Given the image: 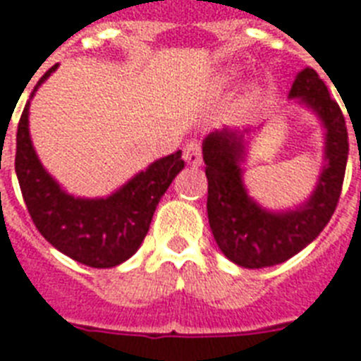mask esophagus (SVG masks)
Here are the masks:
<instances>
[{"label": "esophagus", "instance_id": "esophagus-1", "mask_svg": "<svg viewBox=\"0 0 361 361\" xmlns=\"http://www.w3.org/2000/svg\"><path fill=\"white\" fill-rule=\"evenodd\" d=\"M184 160L190 166H201L203 162V149H201V141L199 140H190L184 145Z\"/></svg>", "mask_w": 361, "mask_h": 361}]
</instances>
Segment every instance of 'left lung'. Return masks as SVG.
<instances>
[{"instance_id": "left-lung-1", "label": "left lung", "mask_w": 361, "mask_h": 361, "mask_svg": "<svg viewBox=\"0 0 361 361\" xmlns=\"http://www.w3.org/2000/svg\"><path fill=\"white\" fill-rule=\"evenodd\" d=\"M289 97H302L326 126L328 164L322 169L317 190L304 207L276 214L247 197L238 166L244 149L240 132L224 128L204 140L210 229L224 255L244 268L274 267L296 255L326 227L341 197L348 132L339 104L331 99L324 82L310 66L296 76Z\"/></svg>"}]
</instances>
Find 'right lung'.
<instances>
[{
	"label": "right lung",
	"instance_id": "add662e5",
	"mask_svg": "<svg viewBox=\"0 0 361 361\" xmlns=\"http://www.w3.org/2000/svg\"><path fill=\"white\" fill-rule=\"evenodd\" d=\"M56 68L40 78L33 93ZM27 114L30 104L18 121L14 169L35 227L51 246L85 267L111 268L125 262L141 246L164 192L183 171L180 151L151 164L109 197L78 199L65 194L40 166Z\"/></svg>",
	"mask_w": 361,
	"mask_h": 361
}]
</instances>
